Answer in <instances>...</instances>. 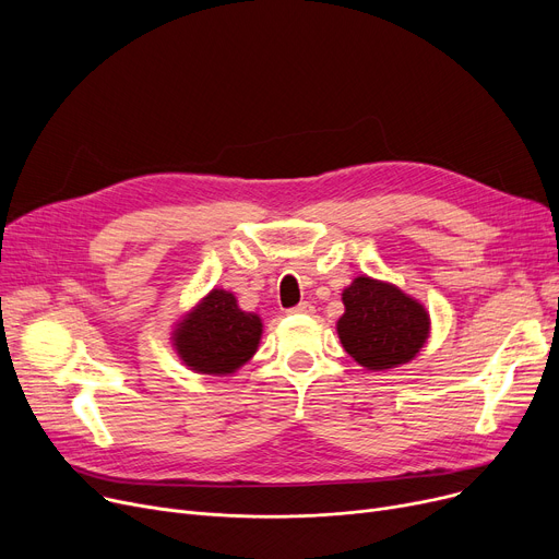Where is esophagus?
<instances>
[{"mask_svg":"<svg viewBox=\"0 0 559 559\" xmlns=\"http://www.w3.org/2000/svg\"><path fill=\"white\" fill-rule=\"evenodd\" d=\"M287 312H289V314H312V312H314V306H312V304H308V301H301L299 306L289 308Z\"/></svg>","mask_w":559,"mask_h":559,"instance_id":"esophagus-1","label":"esophagus"}]
</instances>
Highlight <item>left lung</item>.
Instances as JSON below:
<instances>
[{"mask_svg":"<svg viewBox=\"0 0 559 559\" xmlns=\"http://www.w3.org/2000/svg\"><path fill=\"white\" fill-rule=\"evenodd\" d=\"M337 335L360 367L383 371L413 360L430 335L426 308L392 283L358 276L342 292Z\"/></svg>","mask_w":559,"mask_h":559,"instance_id":"obj_1","label":"left lung"}]
</instances>
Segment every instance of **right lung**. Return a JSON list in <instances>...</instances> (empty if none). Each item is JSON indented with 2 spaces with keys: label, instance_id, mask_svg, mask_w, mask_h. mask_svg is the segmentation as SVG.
I'll return each mask as SVG.
<instances>
[{
  "label": "right lung",
  "instance_id": "1",
  "mask_svg": "<svg viewBox=\"0 0 559 559\" xmlns=\"http://www.w3.org/2000/svg\"><path fill=\"white\" fill-rule=\"evenodd\" d=\"M262 321L238 308L226 289H211L171 333L176 354L197 373L228 376L258 350Z\"/></svg>",
  "mask_w": 559,
  "mask_h": 559
}]
</instances>
